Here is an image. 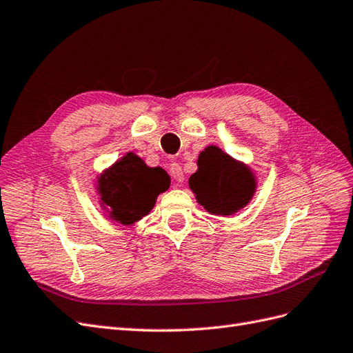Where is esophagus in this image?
<instances>
[{
    "instance_id": "obj_1",
    "label": "esophagus",
    "mask_w": 353,
    "mask_h": 353,
    "mask_svg": "<svg viewBox=\"0 0 353 353\" xmlns=\"http://www.w3.org/2000/svg\"><path fill=\"white\" fill-rule=\"evenodd\" d=\"M169 170H170V175H172V178L176 181L178 184H181L184 181V172L183 169H181V166L176 163V162H172L169 165Z\"/></svg>"
}]
</instances>
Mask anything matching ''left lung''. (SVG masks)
Instances as JSON below:
<instances>
[{"mask_svg": "<svg viewBox=\"0 0 353 353\" xmlns=\"http://www.w3.org/2000/svg\"><path fill=\"white\" fill-rule=\"evenodd\" d=\"M188 185L196 200L212 215L231 216L249 205L258 179L253 169L222 148L209 145L197 160V170Z\"/></svg>", "mask_w": 353, "mask_h": 353, "instance_id": "8db88e82", "label": "left lung"}]
</instances>
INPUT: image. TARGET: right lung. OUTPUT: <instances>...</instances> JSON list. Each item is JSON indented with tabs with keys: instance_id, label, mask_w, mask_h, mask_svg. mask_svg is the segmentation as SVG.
Here are the masks:
<instances>
[{
	"instance_id": "1",
	"label": "right lung",
	"mask_w": 353,
	"mask_h": 353,
	"mask_svg": "<svg viewBox=\"0 0 353 353\" xmlns=\"http://www.w3.org/2000/svg\"><path fill=\"white\" fill-rule=\"evenodd\" d=\"M169 185L170 178L165 169L147 166L132 152L105 168L95 181L101 209L109 219L125 227H132L148 215L157 196Z\"/></svg>"
}]
</instances>
